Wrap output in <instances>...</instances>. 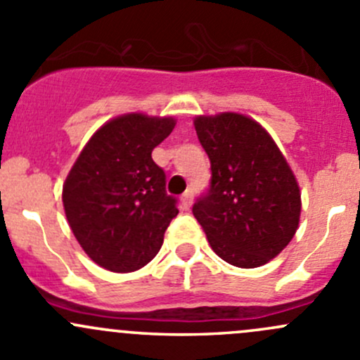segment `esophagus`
Segmentation results:
<instances>
[{
	"mask_svg": "<svg viewBox=\"0 0 360 360\" xmlns=\"http://www.w3.org/2000/svg\"><path fill=\"white\" fill-rule=\"evenodd\" d=\"M181 203H183V209H190L191 203H193V190H188L186 193L181 197Z\"/></svg>",
	"mask_w": 360,
	"mask_h": 360,
	"instance_id": "1",
	"label": "esophagus"
}]
</instances>
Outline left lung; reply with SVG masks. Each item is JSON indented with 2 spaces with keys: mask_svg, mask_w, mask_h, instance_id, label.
Instances as JSON below:
<instances>
[{
  "mask_svg": "<svg viewBox=\"0 0 360 360\" xmlns=\"http://www.w3.org/2000/svg\"><path fill=\"white\" fill-rule=\"evenodd\" d=\"M195 130L212 176L193 216L210 248L238 268L268 263L300 224L301 193L291 167L270 134L244 115L197 116Z\"/></svg>",
  "mask_w": 360,
  "mask_h": 360,
  "instance_id": "8db88e82",
  "label": "left lung"
}]
</instances>
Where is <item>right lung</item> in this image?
<instances>
[{
    "instance_id": "right-lung-1",
    "label": "right lung",
    "mask_w": 360,
    "mask_h": 360,
    "mask_svg": "<svg viewBox=\"0 0 360 360\" xmlns=\"http://www.w3.org/2000/svg\"><path fill=\"white\" fill-rule=\"evenodd\" d=\"M176 120L141 112L101 127L72 165L63 188L68 223L83 250L116 274L143 268L158 254L177 198L167 195L165 172L151 151Z\"/></svg>"
}]
</instances>
